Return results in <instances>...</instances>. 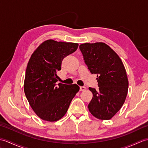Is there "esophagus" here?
I'll return each instance as SVG.
<instances>
[{
	"mask_svg": "<svg viewBox=\"0 0 148 148\" xmlns=\"http://www.w3.org/2000/svg\"><path fill=\"white\" fill-rule=\"evenodd\" d=\"M86 90V87H84V86H80V89H79L80 91H84Z\"/></svg>",
	"mask_w": 148,
	"mask_h": 148,
	"instance_id": "1",
	"label": "esophagus"
}]
</instances>
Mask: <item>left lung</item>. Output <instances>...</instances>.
Here are the masks:
<instances>
[{
  "instance_id": "left-lung-1",
  "label": "left lung",
  "mask_w": 148,
  "mask_h": 148,
  "mask_svg": "<svg viewBox=\"0 0 148 148\" xmlns=\"http://www.w3.org/2000/svg\"><path fill=\"white\" fill-rule=\"evenodd\" d=\"M79 49L91 74L97 75L99 88H89L92 93L88 109L95 117L110 120L125 101L129 81L123 64L115 51L102 42L83 43Z\"/></svg>"
}]
</instances>
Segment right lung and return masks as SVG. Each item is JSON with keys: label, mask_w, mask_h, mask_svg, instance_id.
I'll use <instances>...</instances> for the list:
<instances>
[{"label": "right lung", "mask_w": 148, "mask_h": 148, "mask_svg": "<svg viewBox=\"0 0 148 148\" xmlns=\"http://www.w3.org/2000/svg\"><path fill=\"white\" fill-rule=\"evenodd\" d=\"M79 44L45 41L36 48L27 65L24 91L31 107L45 121L56 122L67 112L79 86L56 84L62 62L77 50Z\"/></svg>", "instance_id": "1"}]
</instances>
